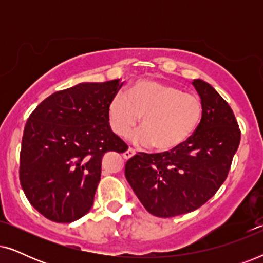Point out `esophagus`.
<instances>
[{
    "label": "esophagus",
    "mask_w": 263,
    "mask_h": 263,
    "mask_svg": "<svg viewBox=\"0 0 263 263\" xmlns=\"http://www.w3.org/2000/svg\"><path fill=\"white\" fill-rule=\"evenodd\" d=\"M135 154V151L133 149V148H128L127 151H125V152L123 153V158L124 159H130V158L134 156Z\"/></svg>",
    "instance_id": "1"
}]
</instances>
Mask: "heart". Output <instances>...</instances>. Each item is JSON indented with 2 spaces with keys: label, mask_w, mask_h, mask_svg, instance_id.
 Wrapping results in <instances>:
<instances>
[{
  "label": "heart",
  "mask_w": 263,
  "mask_h": 263,
  "mask_svg": "<svg viewBox=\"0 0 263 263\" xmlns=\"http://www.w3.org/2000/svg\"><path fill=\"white\" fill-rule=\"evenodd\" d=\"M202 114L199 97L153 79L136 80L125 95L118 93L107 105V117L115 134L128 135L142 116V128L134 139L142 145H153L159 152L184 145L199 127Z\"/></svg>",
  "instance_id": "obj_1"
}]
</instances>
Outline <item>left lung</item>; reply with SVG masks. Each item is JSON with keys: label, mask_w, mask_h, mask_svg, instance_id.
I'll return each instance as SVG.
<instances>
[{"label": "left lung", "mask_w": 263, "mask_h": 263, "mask_svg": "<svg viewBox=\"0 0 263 263\" xmlns=\"http://www.w3.org/2000/svg\"><path fill=\"white\" fill-rule=\"evenodd\" d=\"M203 106L192 138L170 152L138 153L125 164V178L151 214L170 218L197 210L228 177L239 146L233 111L210 84L193 80Z\"/></svg>", "instance_id": "1"}]
</instances>
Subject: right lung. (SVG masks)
<instances>
[{
    "label": "right lung",
    "mask_w": 263,
    "mask_h": 263,
    "mask_svg": "<svg viewBox=\"0 0 263 263\" xmlns=\"http://www.w3.org/2000/svg\"><path fill=\"white\" fill-rule=\"evenodd\" d=\"M123 82H81L39 104L28 117L20 152V183L45 218L71 222L87 214L107 152L128 146L111 130L107 105Z\"/></svg>",
    "instance_id": "right-lung-1"
}]
</instances>
